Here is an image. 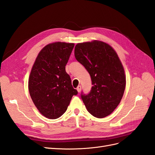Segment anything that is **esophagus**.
<instances>
[{
	"label": "esophagus",
	"instance_id": "1",
	"mask_svg": "<svg viewBox=\"0 0 155 155\" xmlns=\"http://www.w3.org/2000/svg\"><path fill=\"white\" fill-rule=\"evenodd\" d=\"M81 85H78L77 87V91L78 92H80L81 91Z\"/></svg>",
	"mask_w": 155,
	"mask_h": 155
}]
</instances>
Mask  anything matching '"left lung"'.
Returning <instances> with one entry per match:
<instances>
[{
  "label": "left lung",
  "instance_id": "left-lung-1",
  "mask_svg": "<svg viewBox=\"0 0 155 155\" xmlns=\"http://www.w3.org/2000/svg\"><path fill=\"white\" fill-rule=\"evenodd\" d=\"M75 58L90 74L92 87L81 99L87 110L98 118L109 116L123 97L126 78L118 54L111 46L100 41L78 43Z\"/></svg>",
  "mask_w": 155,
  "mask_h": 155
}]
</instances>
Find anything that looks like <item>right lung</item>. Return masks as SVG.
I'll list each match as a JSON object with an SVG mask.
<instances>
[{"label":"right lung","instance_id":"add662e5","mask_svg":"<svg viewBox=\"0 0 155 155\" xmlns=\"http://www.w3.org/2000/svg\"><path fill=\"white\" fill-rule=\"evenodd\" d=\"M74 43L56 42L42 49L33 65L28 80L31 100L41 114L56 119L66 112L78 91L65 70Z\"/></svg>","mask_w":155,"mask_h":155}]
</instances>
